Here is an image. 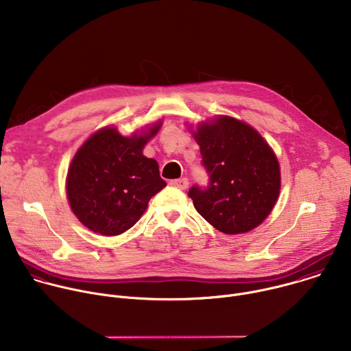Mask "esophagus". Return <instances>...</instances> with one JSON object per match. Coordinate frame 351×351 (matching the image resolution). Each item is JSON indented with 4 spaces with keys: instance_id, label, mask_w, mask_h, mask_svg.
Listing matches in <instances>:
<instances>
[{
    "instance_id": "esophagus-1",
    "label": "esophagus",
    "mask_w": 351,
    "mask_h": 351,
    "mask_svg": "<svg viewBox=\"0 0 351 351\" xmlns=\"http://www.w3.org/2000/svg\"><path fill=\"white\" fill-rule=\"evenodd\" d=\"M171 186L176 187V189H180V190H184L189 187V180L186 178H182V179H175V180H171L169 182Z\"/></svg>"
}]
</instances>
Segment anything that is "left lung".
I'll use <instances>...</instances> for the list:
<instances>
[{"instance_id": "1", "label": "left lung", "mask_w": 351, "mask_h": 351, "mask_svg": "<svg viewBox=\"0 0 351 351\" xmlns=\"http://www.w3.org/2000/svg\"><path fill=\"white\" fill-rule=\"evenodd\" d=\"M206 186L193 184L189 197L208 223L226 234L258 226L272 211L280 189L278 160L257 130L219 117L194 133Z\"/></svg>"}]
</instances>
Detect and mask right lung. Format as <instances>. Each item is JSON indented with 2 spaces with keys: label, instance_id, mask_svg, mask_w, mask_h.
Here are the masks:
<instances>
[{
  "label": "right lung",
  "instance_id": "add662e5",
  "mask_svg": "<svg viewBox=\"0 0 351 351\" xmlns=\"http://www.w3.org/2000/svg\"><path fill=\"white\" fill-rule=\"evenodd\" d=\"M160 126L132 137L106 128L79 148L68 171L66 194L73 214L90 230L103 236L126 232L167 186L157 161L141 153Z\"/></svg>",
  "mask_w": 351,
  "mask_h": 351
}]
</instances>
